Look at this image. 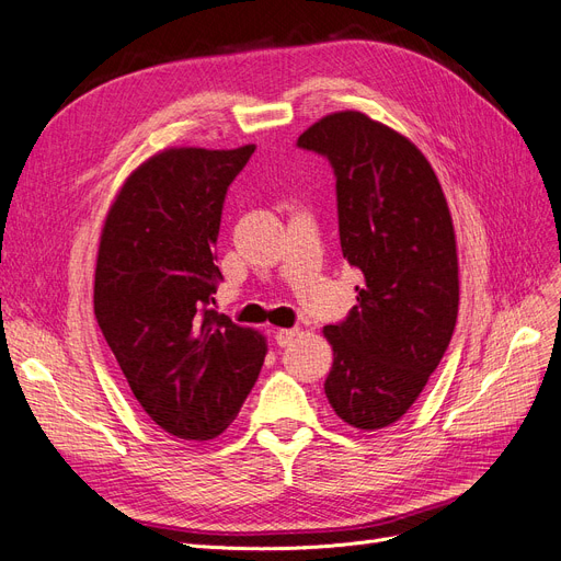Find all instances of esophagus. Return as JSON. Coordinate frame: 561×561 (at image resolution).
I'll list each match as a JSON object with an SVG mask.
<instances>
[{"label":"esophagus","instance_id":"obj_1","mask_svg":"<svg viewBox=\"0 0 561 561\" xmlns=\"http://www.w3.org/2000/svg\"><path fill=\"white\" fill-rule=\"evenodd\" d=\"M298 335H300L298 328H277V330H275V342H277L279 346H288Z\"/></svg>","mask_w":561,"mask_h":561}]
</instances>
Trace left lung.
<instances>
[{"label":"left lung","instance_id":"left-lung-1","mask_svg":"<svg viewBox=\"0 0 561 561\" xmlns=\"http://www.w3.org/2000/svg\"><path fill=\"white\" fill-rule=\"evenodd\" d=\"M298 145L333 163L342 254L363 273L348 319L323 328L333 346L323 390L346 425L375 432L419 400L450 344L460 305L453 217L425 154L360 111L321 117Z\"/></svg>","mask_w":561,"mask_h":561}]
</instances>
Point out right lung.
<instances>
[{
	"label": "right lung",
	"mask_w": 561,
	"mask_h": 561,
	"mask_svg": "<svg viewBox=\"0 0 561 561\" xmlns=\"http://www.w3.org/2000/svg\"><path fill=\"white\" fill-rule=\"evenodd\" d=\"M256 145L165 148L124 180L101 228L94 317L142 411L210 442L256 383L265 337L210 309L228 184Z\"/></svg>",
	"instance_id": "1"
}]
</instances>
